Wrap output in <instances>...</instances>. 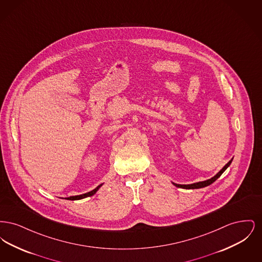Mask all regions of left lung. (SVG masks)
Instances as JSON below:
<instances>
[{
  "label": "left lung",
  "mask_w": 262,
  "mask_h": 262,
  "mask_svg": "<svg viewBox=\"0 0 262 262\" xmlns=\"http://www.w3.org/2000/svg\"><path fill=\"white\" fill-rule=\"evenodd\" d=\"M232 161H233V159H231L217 174H215L214 177H212L211 179H209V180H206V181H203V182H199V183H194V184H190V185H179V184H174V183H173V185L177 187L186 188V189H194V188H201V187H207V186L211 185L212 183H214L221 174L224 173L225 170L231 165Z\"/></svg>",
  "instance_id": "left-lung-1"
}]
</instances>
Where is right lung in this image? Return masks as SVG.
I'll list each match as a JSON object with an SVG mask.
<instances>
[{
	"instance_id": "obj_1",
	"label": "right lung",
	"mask_w": 262,
	"mask_h": 262,
	"mask_svg": "<svg viewBox=\"0 0 262 262\" xmlns=\"http://www.w3.org/2000/svg\"><path fill=\"white\" fill-rule=\"evenodd\" d=\"M102 185H103V184H101V185H99V186L96 187V188H94L93 190H91V191H89V192L83 193V194H79V195H74V196H70V198H67V200H82V199H85V198H88V196H91V195H93V194H95V193H96V191L99 189L100 187H102Z\"/></svg>"
}]
</instances>
